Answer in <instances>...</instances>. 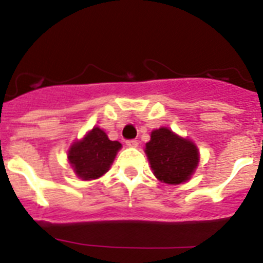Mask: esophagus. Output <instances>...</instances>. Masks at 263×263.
Masks as SVG:
<instances>
[{"label": "esophagus", "instance_id": "1", "mask_svg": "<svg viewBox=\"0 0 263 263\" xmlns=\"http://www.w3.org/2000/svg\"><path fill=\"white\" fill-rule=\"evenodd\" d=\"M126 145L129 147H137L138 146V141L137 139H129V141H126Z\"/></svg>", "mask_w": 263, "mask_h": 263}]
</instances>
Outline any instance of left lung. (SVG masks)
<instances>
[{
  "mask_svg": "<svg viewBox=\"0 0 263 263\" xmlns=\"http://www.w3.org/2000/svg\"><path fill=\"white\" fill-rule=\"evenodd\" d=\"M145 153L154 175L167 184L187 182L199 163V150L195 143L167 127L153 130Z\"/></svg>",
  "mask_w": 263,
  "mask_h": 263,
  "instance_id": "8db88e82",
  "label": "left lung"
}]
</instances>
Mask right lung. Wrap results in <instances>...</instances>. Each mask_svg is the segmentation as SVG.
<instances>
[{
    "instance_id": "obj_1",
    "label": "right lung",
    "mask_w": 263,
    "mask_h": 263,
    "mask_svg": "<svg viewBox=\"0 0 263 263\" xmlns=\"http://www.w3.org/2000/svg\"><path fill=\"white\" fill-rule=\"evenodd\" d=\"M120 148L118 141H110L104 130L93 127L69 147L68 160L79 178L92 180L108 173Z\"/></svg>"
}]
</instances>
